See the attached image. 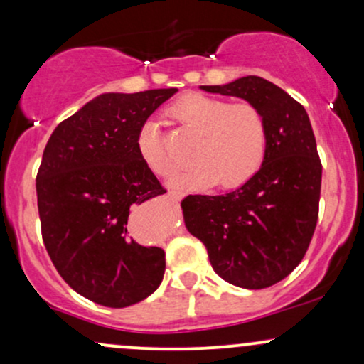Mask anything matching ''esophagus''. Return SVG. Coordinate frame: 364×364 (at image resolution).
<instances>
[{
    "label": "esophagus",
    "instance_id": "obj_1",
    "mask_svg": "<svg viewBox=\"0 0 364 364\" xmlns=\"http://www.w3.org/2000/svg\"><path fill=\"white\" fill-rule=\"evenodd\" d=\"M168 196L169 198H173V200H178V198H181V193H179V191H168Z\"/></svg>",
    "mask_w": 364,
    "mask_h": 364
}]
</instances>
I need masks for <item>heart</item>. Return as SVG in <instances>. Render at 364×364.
<instances>
[{
    "label": "heart",
    "instance_id": "heart-1",
    "mask_svg": "<svg viewBox=\"0 0 364 364\" xmlns=\"http://www.w3.org/2000/svg\"><path fill=\"white\" fill-rule=\"evenodd\" d=\"M169 114L198 136L191 152L196 164L173 179L176 186H210L219 181L223 188H237L260 171L269 147V127L255 104H231L225 99L191 94L179 99ZM136 149L157 176L168 178L176 169L156 121L141 124Z\"/></svg>",
    "mask_w": 364,
    "mask_h": 364
}]
</instances>
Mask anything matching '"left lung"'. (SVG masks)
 <instances>
[{"mask_svg":"<svg viewBox=\"0 0 364 364\" xmlns=\"http://www.w3.org/2000/svg\"><path fill=\"white\" fill-rule=\"evenodd\" d=\"M200 89L255 104L267 119L269 147L245 185L224 195H188L185 225L225 282L270 287L303 260L318 219L321 162L310 118L287 92L255 75Z\"/></svg>","mask_w":364,"mask_h":364,"instance_id":"obj_1","label":"left lung"}]
</instances>
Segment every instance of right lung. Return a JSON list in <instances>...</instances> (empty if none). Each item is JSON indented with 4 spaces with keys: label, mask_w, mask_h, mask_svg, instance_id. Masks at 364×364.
Listing matches in <instances>:
<instances>
[{
    "label": "right lung",
    "mask_w": 364,
    "mask_h": 364,
    "mask_svg": "<svg viewBox=\"0 0 364 364\" xmlns=\"http://www.w3.org/2000/svg\"><path fill=\"white\" fill-rule=\"evenodd\" d=\"M178 89L107 92L61 121L36 179L44 246L65 282L90 301L124 308L161 286L166 253L129 236L133 205L166 193L141 161V124Z\"/></svg>",
    "instance_id": "1"
}]
</instances>
